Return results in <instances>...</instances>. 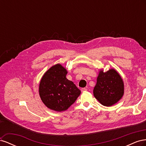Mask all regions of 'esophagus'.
<instances>
[{
  "label": "esophagus",
  "instance_id": "obj_1",
  "mask_svg": "<svg viewBox=\"0 0 146 146\" xmlns=\"http://www.w3.org/2000/svg\"><path fill=\"white\" fill-rule=\"evenodd\" d=\"M81 91H82V92H85V91H87V89H86V88H82Z\"/></svg>",
  "mask_w": 146,
  "mask_h": 146
}]
</instances>
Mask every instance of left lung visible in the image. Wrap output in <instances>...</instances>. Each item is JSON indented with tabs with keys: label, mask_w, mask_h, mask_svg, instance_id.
<instances>
[{
	"label": "left lung",
	"mask_w": 146,
	"mask_h": 146,
	"mask_svg": "<svg viewBox=\"0 0 146 146\" xmlns=\"http://www.w3.org/2000/svg\"><path fill=\"white\" fill-rule=\"evenodd\" d=\"M124 92V85L120 75L115 69L107 72L100 70L93 94L99 102L106 107H110L120 100Z\"/></svg>",
	"instance_id": "8db88e82"
}]
</instances>
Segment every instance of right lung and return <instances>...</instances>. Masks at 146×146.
I'll return each instance as SVG.
<instances>
[{
  "mask_svg": "<svg viewBox=\"0 0 146 146\" xmlns=\"http://www.w3.org/2000/svg\"><path fill=\"white\" fill-rule=\"evenodd\" d=\"M68 71L60 64L48 69L39 83V94L47 108L63 111L72 105L81 91L72 82L66 78Z\"/></svg>",
  "mask_w": 146,
  "mask_h": 146,
  "instance_id": "1",
  "label": "right lung"
}]
</instances>
